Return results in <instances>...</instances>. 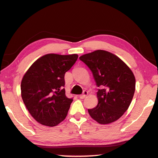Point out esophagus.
Returning a JSON list of instances; mask_svg holds the SVG:
<instances>
[{
	"label": "esophagus",
	"mask_w": 158,
	"mask_h": 158,
	"mask_svg": "<svg viewBox=\"0 0 158 158\" xmlns=\"http://www.w3.org/2000/svg\"><path fill=\"white\" fill-rule=\"evenodd\" d=\"M88 94H89V93H88L86 90H84V91L83 92V94L79 95V98H81V99H84V98H85V97H86V96L88 95Z\"/></svg>",
	"instance_id": "esophagus-1"
}]
</instances>
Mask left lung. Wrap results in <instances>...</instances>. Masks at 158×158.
I'll list each match as a JSON object with an SVG mask.
<instances>
[{"label": "left lung", "instance_id": "1", "mask_svg": "<svg viewBox=\"0 0 158 158\" xmlns=\"http://www.w3.org/2000/svg\"><path fill=\"white\" fill-rule=\"evenodd\" d=\"M90 68L98 87V104L88 109L100 124L117 121L127 110L135 90V77L130 68L117 56L96 50L79 57Z\"/></svg>", "mask_w": 158, "mask_h": 158}]
</instances>
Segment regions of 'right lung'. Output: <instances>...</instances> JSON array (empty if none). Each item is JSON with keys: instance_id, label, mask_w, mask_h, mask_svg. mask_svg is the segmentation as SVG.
<instances>
[{"instance_id": "obj_1", "label": "right lung", "mask_w": 158, "mask_h": 158, "mask_svg": "<svg viewBox=\"0 0 158 158\" xmlns=\"http://www.w3.org/2000/svg\"><path fill=\"white\" fill-rule=\"evenodd\" d=\"M77 58V54L49 53L35 61L23 75L21 98L39 123L53 127L65 118L73 100L66 97L64 77Z\"/></svg>"}]
</instances>
